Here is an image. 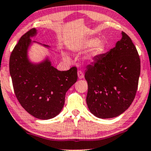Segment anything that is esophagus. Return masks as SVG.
<instances>
[{
	"label": "esophagus",
	"instance_id": "esophagus-1",
	"mask_svg": "<svg viewBox=\"0 0 151 151\" xmlns=\"http://www.w3.org/2000/svg\"><path fill=\"white\" fill-rule=\"evenodd\" d=\"M78 78L79 79L83 78L84 75H83V72H82L81 70H78Z\"/></svg>",
	"mask_w": 151,
	"mask_h": 151
}]
</instances>
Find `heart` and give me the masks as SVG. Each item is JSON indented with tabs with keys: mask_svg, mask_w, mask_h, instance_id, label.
<instances>
[{
	"mask_svg": "<svg viewBox=\"0 0 151 151\" xmlns=\"http://www.w3.org/2000/svg\"><path fill=\"white\" fill-rule=\"evenodd\" d=\"M83 47L84 49L91 48V57H96L100 55L104 51L105 47V43L102 40H98L97 38H91L85 41L83 44ZM66 60H68V56L64 55Z\"/></svg>",
	"mask_w": 151,
	"mask_h": 151,
	"instance_id": "obj_1",
	"label": "heart"
}]
</instances>
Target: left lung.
<instances>
[{
    "mask_svg": "<svg viewBox=\"0 0 151 151\" xmlns=\"http://www.w3.org/2000/svg\"><path fill=\"white\" fill-rule=\"evenodd\" d=\"M140 60L137 49L127 35L114 48L95 57L86 70L88 83L86 103L96 117H116L127 109L137 92Z\"/></svg>",
    "mask_w": 151,
    "mask_h": 151,
    "instance_id": "1",
    "label": "left lung"
}]
</instances>
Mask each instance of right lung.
Listing matches in <instances>:
<instances>
[{"mask_svg": "<svg viewBox=\"0 0 151 151\" xmlns=\"http://www.w3.org/2000/svg\"><path fill=\"white\" fill-rule=\"evenodd\" d=\"M36 35V29H32L21 37L11 54L9 70L15 95L22 107L37 119H50L62 111L66 92L77 81V68L58 70L47 56L40 63L32 62L28 52L32 44L50 48L32 41L31 37Z\"/></svg>", "mask_w": 151, "mask_h": 151, "instance_id": "1", "label": "right lung"}]
</instances>
